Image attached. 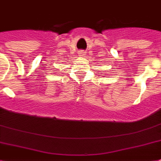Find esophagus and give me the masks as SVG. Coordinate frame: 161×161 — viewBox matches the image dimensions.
<instances>
[{
	"label": "esophagus",
	"mask_w": 161,
	"mask_h": 161,
	"mask_svg": "<svg viewBox=\"0 0 161 161\" xmlns=\"http://www.w3.org/2000/svg\"><path fill=\"white\" fill-rule=\"evenodd\" d=\"M78 54L80 55V56H84L85 55V51H80L79 52H78Z\"/></svg>",
	"instance_id": "esophagus-1"
}]
</instances>
